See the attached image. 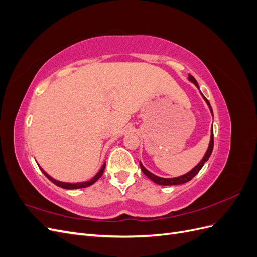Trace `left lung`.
Instances as JSON below:
<instances>
[{
	"label": "left lung",
	"instance_id": "left-lung-1",
	"mask_svg": "<svg viewBox=\"0 0 257 257\" xmlns=\"http://www.w3.org/2000/svg\"><path fill=\"white\" fill-rule=\"evenodd\" d=\"M189 79L199 89L198 83H197V81L195 80V78H194L193 76L190 75V76H189ZM201 95H203V93H201ZM203 97L205 98V100L207 102V104H208V106H209V108H210V110H211V113H212V115H213L212 108H211V106H210V104H209V102H208V99H207L204 95H203ZM213 145H214V141H213V127H212V130H211V139H210V144H209L208 150H207V152H206V154H205V157L203 158V160L200 161L199 164H198L197 166L194 167V168L191 170V172H189L188 174H185V175H183V176H180V177H177V178H160V177H158V176H155V175L151 174L150 172H148V170L142 165V163H141V168H142V170H143V173H144L148 178L151 179V180H152L153 182L157 183V184H160V185L183 184V183H185V182H189L190 180H192V179L198 174V172L201 169V167L204 166L205 163H206V162L208 161V159L210 158V155H211L212 150H213Z\"/></svg>",
	"mask_w": 257,
	"mask_h": 257
}]
</instances>
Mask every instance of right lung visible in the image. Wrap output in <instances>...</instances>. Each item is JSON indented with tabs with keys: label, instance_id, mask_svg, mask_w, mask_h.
I'll return each mask as SVG.
<instances>
[{
	"label": "right lung",
	"instance_id": "right-lung-1",
	"mask_svg": "<svg viewBox=\"0 0 257 257\" xmlns=\"http://www.w3.org/2000/svg\"><path fill=\"white\" fill-rule=\"evenodd\" d=\"M105 166H106V163H104V165L102 166V168H100V170L99 172L93 177L91 180H89V181H87V182H80V183H67V182H61V181H58V180H56V179H53V178H51L48 174H46L44 170L41 168V170L42 172L44 173V175L47 177L49 180L52 182V183H54L56 185H58V186H60V188H63V189H66V190H73V189H81V188H87V186H90V185H92L93 183H95L98 179L102 177V175H103V173H104V169H105Z\"/></svg>",
	"mask_w": 257,
	"mask_h": 257
}]
</instances>
